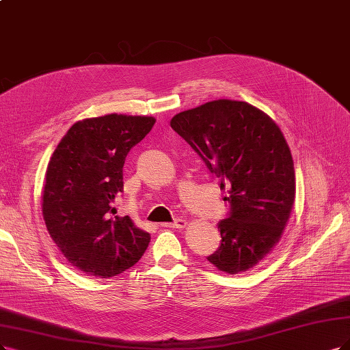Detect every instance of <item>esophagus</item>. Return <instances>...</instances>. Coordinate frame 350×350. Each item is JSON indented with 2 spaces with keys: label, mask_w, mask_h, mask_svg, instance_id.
Segmentation results:
<instances>
[{
  "label": "esophagus",
  "mask_w": 350,
  "mask_h": 350,
  "mask_svg": "<svg viewBox=\"0 0 350 350\" xmlns=\"http://www.w3.org/2000/svg\"><path fill=\"white\" fill-rule=\"evenodd\" d=\"M187 225V222L185 221V219H177V221L174 222H168V224H163L161 226L163 228H173V229H182Z\"/></svg>",
  "instance_id": "1"
}]
</instances>
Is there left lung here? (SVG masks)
<instances>
[{"instance_id":"1","label":"left lung","mask_w":350,"mask_h":350,"mask_svg":"<svg viewBox=\"0 0 350 350\" xmlns=\"http://www.w3.org/2000/svg\"><path fill=\"white\" fill-rule=\"evenodd\" d=\"M170 125L221 178V187L230 186L229 212L217 224L222 241L208 261L228 274L248 271L275 247L294 203L286 138L267 113L229 99L180 112Z\"/></svg>"}]
</instances>
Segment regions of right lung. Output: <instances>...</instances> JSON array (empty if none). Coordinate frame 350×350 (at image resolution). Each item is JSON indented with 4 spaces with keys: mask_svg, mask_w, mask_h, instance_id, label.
<instances>
[{
    "mask_svg": "<svg viewBox=\"0 0 350 350\" xmlns=\"http://www.w3.org/2000/svg\"><path fill=\"white\" fill-rule=\"evenodd\" d=\"M152 116L105 115L76 122L51 155L42 198L46 228L66 260L88 275L109 278L138 262L150 234L116 216L128 152Z\"/></svg>",
    "mask_w": 350,
    "mask_h": 350,
    "instance_id": "add662e5",
    "label": "right lung"
}]
</instances>
